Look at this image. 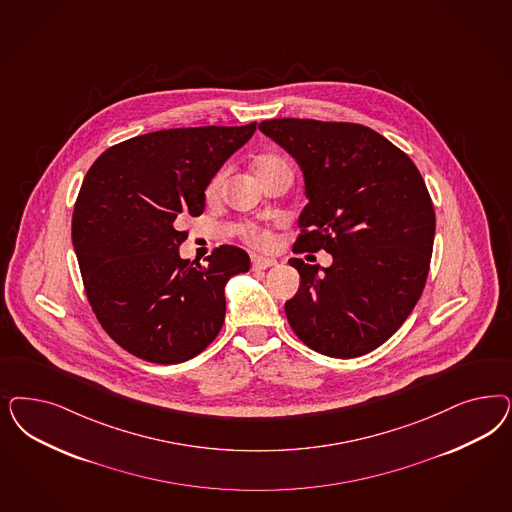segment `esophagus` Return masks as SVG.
<instances>
[{"label": "esophagus", "instance_id": "obj_1", "mask_svg": "<svg viewBox=\"0 0 512 512\" xmlns=\"http://www.w3.org/2000/svg\"><path fill=\"white\" fill-rule=\"evenodd\" d=\"M277 265L275 258H264V256H252V269H267Z\"/></svg>", "mask_w": 512, "mask_h": 512}]
</instances>
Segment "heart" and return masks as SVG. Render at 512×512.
<instances>
[{
    "label": "heart",
    "instance_id": "1",
    "mask_svg": "<svg viewBox=\"0 0 512 512\" xmlns=\"http://www.w3.org/2000/svg\"><path fill=\"white\" fill-rule=\"evenodd\" d=\"M281 169H290V167L286 164V160L281 158V156H277V154H262L254 162V171L260 177V181H265L267 177H271L273 173H277ZM226 173H228L226 169H220L216 175H213V179L207 182V186H205V198H207V201H213V199L218 198V194L222 190V184H224V179H226ZM245 237H247L248 243H252L256 247H267L271 243L269 231L260 228V226H254V224H248L247 228H245Z\"/></svg>",
    "mask_w": 512,
    "mask_h": 512
}]
</instances>
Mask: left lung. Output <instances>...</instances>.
I'll return each instance as SVG.
<instances>
[{"label": "left lung", "instance_id": "8db88e82", "mask_svg": "<svg viewBox=\"0 0 512 512\" xmlns=\"http://www.w3.org/2000/svg\"><path fill=\"white\" fill-rule=\"evenodd\" d=\"M296 158L309 203L294 252H330V267L292 258L301 284L284 309L297 337L331 358H358L413 313L428 279L435 211L413 160L352 122L264 120Z\"/></svg>", "mask_w": 512, "mask_h": 512}]
</instances>
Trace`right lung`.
Wrapping results in <instances>:
<instances>
[{
    "mask_svg": "<svg viewBox=\"0 0 512 512\" xmlns=\"http://www.w3.org/2000/svg\"><path fill=\"white\" fill-rule=\"evenodd\" d=\"M254 132L256 122L145 133L105 150L88 169L73 247L99 324L133 356L171 365L215 341L224 286L247 273L250 258L222 245L205 267L182 260V218L203 213L207 182Z\"/></svg>",
    "mask_w": 512,
    "mask_h": 512,
    "instance_id": "add662e5",
    "label": "right lung"
}]
</instances>
